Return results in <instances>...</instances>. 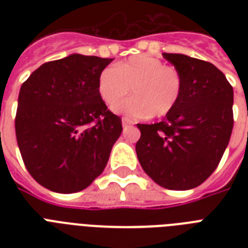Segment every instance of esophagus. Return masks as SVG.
Instances as JSON below:
<instances>
[{
    "label": "esophagus",
    "instance_id": "obj_1",
    "mask_svg": "<svg viewBox=\"0 0 248 248\" xmlns=\"http://www.w3.org/2000/svg\"><path fill=\"white\" fill-rule=\"evenodd\" d=\"M132 124V121L128 120L127 117H124V118H122V124H124V126H128V124Z\"/></svg>",
    "mask_w": 248,
    "mask_h": 248
}]
</instances>
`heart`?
Listing matches in <instances>:
<instances>
[{
    "mask_svg": "<svg viewBox=\"0 0 248 248\" xmlns=\"http://www.w3.org/2000/svg\"><path fill=\"white\" fill-rule=\"evenodd\" d=\"M133 89L134 97L119 103ZM97 93L113 110L132 118L165 117L180 100L183 78L172 65L148 54H139L108 67L97 79Z\"/></svg>",
    "mask_w": 248,
    "mask_h": 248,
    "instance_id": "1",
    "label": "heart"
}]
</instances>
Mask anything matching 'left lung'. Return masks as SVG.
Masks as SVG:
<instances>
[{"label":"left lung","mask_w":248,"mask_h":248,"mask_svg":"<svg viewBox=\"0 0 248 248\" xmlns=\"http://www.w3.org/2000/svg\"><path fill=\"white\" fill-rule=\"evenodd\" d=\"M163 58L183 78L176 107L158 124H138L140 165L166 189L201 185L219 165L233 130V87L214 64L183 54Z\"/></svg>","instance_id":"left-lung-1"}]
</instances>
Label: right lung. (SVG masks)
<instances>
[{"mask_svg":"<svg viewBox=\"0 0 248 248\" xmlns=\"http://www.w3.org/2000/svg\"><path fill=\"white\" fill-rule=\"evenodd\" d=\"M113 59L79 54L42 64L20 87L15 132L28 172L45 188L76 193L105 169L122 132L97 93Z\"/></svg>","mask_w":248,"mask_h":248,"instance_id":"add662e5","label":"right lung"}]
</instances>
